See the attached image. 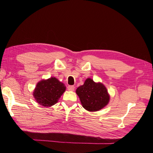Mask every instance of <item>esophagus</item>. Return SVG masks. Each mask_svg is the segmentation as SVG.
<instances>
[{"label": "esophagus", "mask_w": 153, "mask_h": 153, "mask_svg": "<svg viewBox=\"0 0 153 153\" xmlns=\"http://www.w3.org/2000/svg\"><path fill=\"white\" fill-rule=\"evenodd\" d=\"M68 91H73L75 90V87L72 86V85H69V86L68 87Z\"/></svg>", "instance_id": "1"}]
</instances>
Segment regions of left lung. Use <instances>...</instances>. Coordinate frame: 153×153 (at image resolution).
Instances as JSON below:
<instances>
[{
  "label": "left lung",
  "instance_id": "1",
  "mask_svg": "<svg viewBox=\"0 0 153 153\" xmlns=\"http://www.w3.org/2000/svg\"><path fill=\"white\" fill-rule=\"evenodd\" d=\"M76 92L83 107L91 112L103 108L110 99L106 87L100 83H95L91 78H87L84 85L78 87Z\"/></svg>",
  "mask_w": 153,
  "mask_h": 153
}]
</instances>
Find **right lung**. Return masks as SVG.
I'll list each match as a JSON object with an SVG mask.
<instances>
[{
  "instance_id": "1",
  "label": "right lung",
  "mask_w": 153,
  "mask_h": 153,
  "mask_svg": "<svg viewBox=\"0 0 153 153\" xmlns=\"http://www.w3.org/2000/svg\"><path fill=\"white\" fill-rule=\"evenodd\" d=\"M66 90V86L56 78L52 77L38 82L33 92L36 101L44 106L56 103Z\"/></svg>"
}]
</instances>
